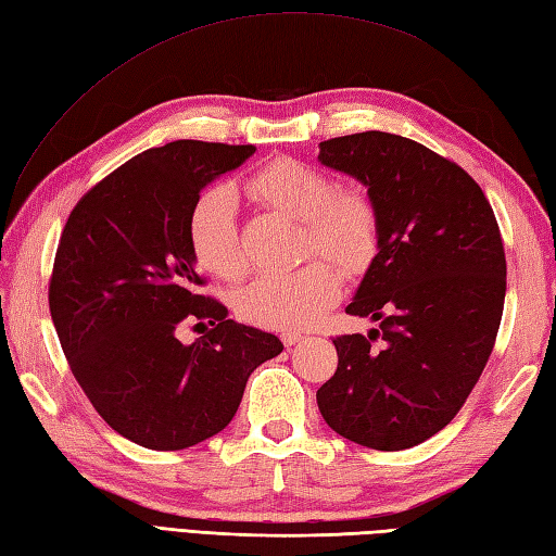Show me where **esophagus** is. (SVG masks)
<instances>
[{
	"label": "esophagus",
	"mask_w": 556,
	"mask_h": 556,
	"mask_svg": "<svg viewBox=\"0 0 556 556\" xmlns=\"http://www.w3.org/2000/svg\"><path fill=\"white\" fill-rule=\"evenodd\" d=\"M280 340H282V344H286V346L290 349V346H294L296 342H302L304 334H302V332H282Z\"/></svg>",
	"instance_id": "1"
}]
</instances>
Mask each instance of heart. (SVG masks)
Here are the masks:
<instances>
[{"instance_id": "1", "label": "heart", "mask_w": 556, "mask_h": 556, "mask_svg": "<svg viewBox=\"0 0 556 556\" xmlns=\"http://www.w3.org/2000/svg\"><path fill=\"white\" fill-rule=\"evenodd\" d=\"M248 193L262 205L304 222V254H325L351 276L368 270L380 250V212L358 186L337 188L323 169L280 157L256 172ZM188 242L210 274L238 280L248 268L238 228V195L228 184L202 191L188 214ZM342 296V276L314 260L288 274H264L242 288L236 311L268 330H304Z\"/></svg>"}]
</instances>
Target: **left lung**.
Here are the masks:
<instances>
[{"label": "left lung", "mask_w": 556, "mask_h": 556, "mask_svg": "<svg viewBox=\"0 0 556 556\" xmlns=\"http://www.w3.org/2000/svg\"><path fill=\"white\" fill-rule=\"evenodd\" d=\"M318 160L358 179L380 212V250L346 306L380 330L334 337L340 363L318 410L358 445L413 448L463 408L493 351L507 290L495 214L463 167L396 134L323 141Z\"/></svg>", "instance_id": "8db88e82"}]
</instances>
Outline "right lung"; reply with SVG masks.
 <instances>
[{
  "label": "right lung",
  "mask_w": 556,
  "mask_h": 556,
  "mask_svg": "<svg viewBox=\"0 0 556 556\" xmlns=\"http://www.w3.org/2000/svg\"><path fill=\"white\" fill-rule=\"evenodd\" d=\"M254 146L172 141L131 157L67 216L49 282L63 354L97 413L119 437L181 451L231 422L248 377L282 344L236 323L202 294L188 214L216 176ZM184 321H210L193 345Z\"/></svg>",
  "instance_id": "1"
}]
</instances>
